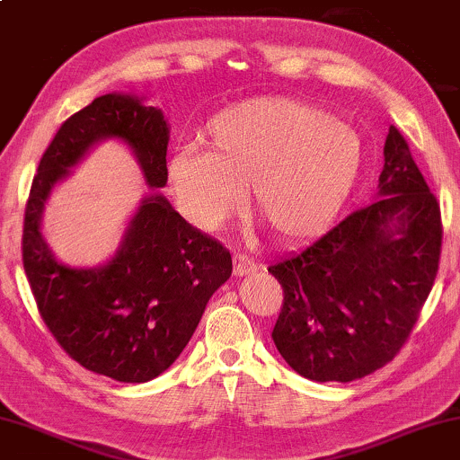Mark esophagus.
<instances>
[{
  "label": "esophagus",
  "mask_w": 460,
  "mask_h": 460,
  "mask_svg": "<svg viewBox=\"0 0 460 460\" xmlns=\"http://www.w3.org/2000/svg\"><path fill=\"white\" fill-rule=\"evenodd\" d=\"M256 270V262L250 256H245V253H235L233 256V274L235 277H248Z\"/></svg>",
  "instance_id": "34e87169"
}]
</instances>
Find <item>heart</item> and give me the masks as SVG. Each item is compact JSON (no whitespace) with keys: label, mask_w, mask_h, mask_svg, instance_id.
<instances>
[{"label":"heart","mask_w":460,"mask_h":460,"mask_svg":"<svg viewBox=\"0 0 460 460\" xmlns=\"http://www.w3.org/2000/svg\"><path fill=\"white\" fill-rule=\"evenodd\" d=\"M208 148L188 144L169 163L183 215L198 229L218 231L253 208L285 242L322 235L358 190L363 142L324 107L289 97L245 99L204 126Z\"/></svg>","instance_id":"b5f03b06"}]
</instances>
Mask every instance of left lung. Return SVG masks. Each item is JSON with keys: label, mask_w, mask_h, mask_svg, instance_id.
Instances as JSON below:
<instances>
[{"label": "left lung", "mask_w": 460, "mask_h": 460, "mask_svg": "<svg viewBox=\"0 0 460 460\" xmlns=\"http://www.w3.org/2000/svg\"><path fill=\"white\" fill-rule=\"evenodd\" d=\"M378 188V200L269 266L283 287L272 341L304 378L351 382L393 361L434 285L440 204L394 126Z\"/></svg>", "instance_id": "1"}]
</instances>
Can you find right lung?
Segmentation results:
<instances>
[{"mask_svg": "<svg viewBox=\"0 0 460 460\" xmlns=\"http://www.w3.org/2000/svg\"><path fill=\"white\" fill-rule=\"evenodd\" d=\"M132 148L148 188L167 183L169 126L161 109L109 93L61 123L32 180L22 262L39 314L59 347L94 374L140 384L173 363L204 307L231 277V253L161 194L142 198L115 256L99 269L59 262L40 233L45 202L94 144Z\"/></svg>", "mask_w": 460, "mask_h": 460, "instance_id": "right-lung-1", "label": "right lung"}]
</instances>
